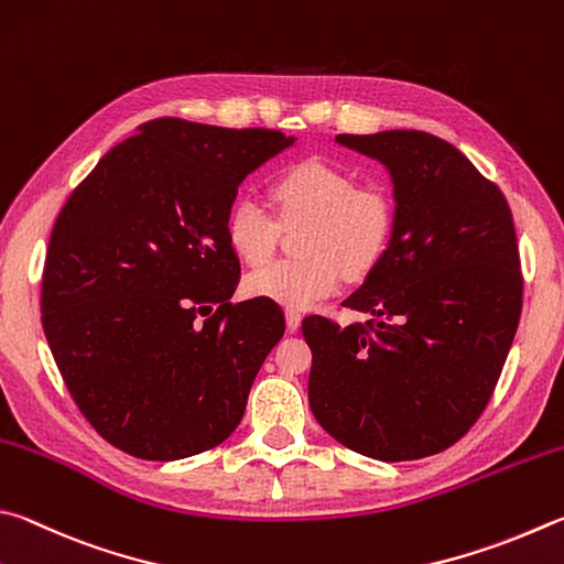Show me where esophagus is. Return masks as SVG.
<instances>
[{
	"label": "esophagus",
	"mask_w": 564,
	"mask_h": 564,
	"mask_svg": "<svg viewBox=\"0 0 564 564\" xmlns=\"http://www.w3.org/2000/svg\"><path fill=\"white\" fill-rule=\"evenodd\" d=\"M284 317H288V327L290 332H297L300 324H302V314L297 310H288L284 312Z\"/></svg>",
	"instance_id": "obj_1"
}]
</instances>
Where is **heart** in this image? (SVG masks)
<instances>
[{
  "label": "heart",
  "mask_w": 564,
  "mask_h": 564,
  "mask_svg": "<svg viewBox=\"0 0 564 564\" xmlns=\"http://www.w3.org/2000/svg\"><path fill=\"white\" fill-rule=\"evenodd\" d=\"M272 197L284 220L307 217L300 260L270 262L247 274L252 297L272 300L290 310H307L337 292L341 270L351 280L369 274L387 254L397 205L381 183L354 185L337 163L307 158L276 175ZM227 242L247 264H262L276 245V223L252 195L232 203L225 223Z\"/></svg>",
  "instance_id": "heart-1"
}]
</instances>
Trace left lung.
I'll return each instance as SVG.
<instances>
[{"label":"left lung","mask_w":564,"mask_h":564,"mask_svg":"<svg viewBox=\"0 0 564 564\" xmlns=\"http://www.w3.org/2000/svg\"><path fill=\"white\" fill-rule=\"evenodd\" d=\"M389 171L397 225L387 254L344 302L367 324L307 317L310 406L361 456L399 463L446 451L488 406L522 310L508 200L456 145L423 131L341 133Z\"/></svg>","instance_id":"8db88e82"}]
</instances>
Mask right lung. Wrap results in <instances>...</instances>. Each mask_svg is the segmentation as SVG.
<instances>
[{
  "label": "right lung",
  "mask_w": 564,
  "mask_h": 564,
  "mask_svg": "<svg viewBox=\"0 0 564 564\" xmlns=\"http://www.w3.org/2000/svg\"><path fill=\"white\" fill-rule=\"evenodd\" d=\"M294 141L155 118L111 148L58 213L44 334L76 406L128 456H195L240 423L284 317L262 297L230 304L240 260L225 223L245 177Z\"/></svg>",
  "instance_id": "add662e5"
}]
</instances>
